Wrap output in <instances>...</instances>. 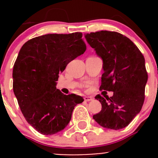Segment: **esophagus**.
<instances>
[{
    "instance_id": "1",
    "label": "esophagus",
    "mask_w": 158,
    "mask_h": 158,
    "mask_svg": "<svg viewBox=\"0 0 158 158\" xmlns=\"http://www.w3.org/2000/svg\"><path fill=\"white\" fill-rule=\"evenodd\" d=\"M92 99H93V98H92V96H85V97H84V100H85V102L92 101Z\"/></svg>"
}]
</instances>
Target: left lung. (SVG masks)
<instances>
[{"instance_id": "8db88e82", "label": "left lung", "mask_w": 158, "mask_h": 158, "mask_svg": "<svg viewBox=\"0 0 158 158\" xmlns=\"http://www.w3.org/2000/svg\"><path fill=\"white\" fill-rule=\"evenodd\" d=\"M85 37L103 61L100 90L113 92L110 98L95 97L102 110L93 118L103 128H125L144 104L148 81L144 56L130 39L118 32L102 30L86 33Z\"/></svg>"}]
</instances>
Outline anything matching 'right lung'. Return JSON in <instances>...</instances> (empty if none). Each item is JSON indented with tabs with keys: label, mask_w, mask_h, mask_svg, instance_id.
<instances>
[{
	"label": "right lung",
	"mask_w": 158,
	"mask_h": 158,
	"mask_svg": "<svg viewBox=\"0 0 158 158\" xmlns=\"http://www.w3.org/2000/svg\"><path fill=\"white\" fill-rule=\"evenodd\" d=\"M82 37L79 32L43 35L25 43L17 56L13 69L14 95L27 122L43 135L63 130L75 106L84 101L56 89L59 73L86 49Z\"/></svg>",
	"instance_id": "1"
}]
</instances>
